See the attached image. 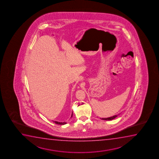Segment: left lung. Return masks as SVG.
<instances>
[{
	"mask_svg": "<svg viewBox=\"0 0 159 159\" xmlns=\"http://www.w3.org/2000/svg\"><path fill=\"white\" fill-rule=\"evenodd\" d=\"M118 115H115L113 116H112L111 117L107 118H101L102 120H112L114 119V118H115L116 117H117Z\"/></svg>",
	"mask_w": 159,
	"mask_h": 159,
	"instance_id": "obj_1",
	"label": "left lung"
}]
</instances>
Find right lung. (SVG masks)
<instances>
[{
	"label": "right lung",
	"mask_w": 159,
	"mask_h": 159,
	"mask_svg": "<svg viewBox=\"0 0 159 159\" xmlns=\"http://www.w3.org/2000/svg\"><path fill=\"white\" fill-rule=\"evenodd\" d=\"M72 116H73V112H72L71 117H72ZM53 122H54L55 123H56V124H59V125H64V124H66V122H57V121H53Z\"/></svg>",
	"instance_id": "right-lung-1"
}]
</instances>
